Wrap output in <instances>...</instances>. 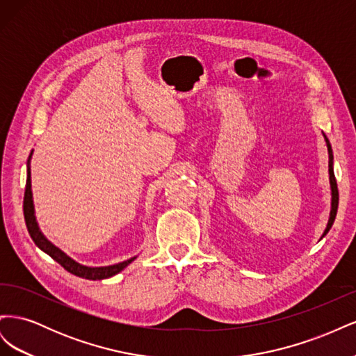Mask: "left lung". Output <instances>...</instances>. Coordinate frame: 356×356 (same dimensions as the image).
<instances>
[{"mask_svg":"<svg viewBox=\"0 0 356 356\" xmlns=\"http://www.w3.org/2000/svg\"><path fill=\"white\" fill-rule=\"evenodd\" d=\"M322 135H324V139H325V144H327V148H328V174H330V188H331V211H330V218H328V222H327V227L324 230V233H322V238L330 232L331 225L334 224V220H336V215H337V208H339V190H337V181H336V175H334V156H332V148H331V144L328 141L327 135L322 132ZM321 238V239H322Z\"/></svg>","mask_w":356,"mask_h":356,"instance_id":"1","label":"left lung"}]
</instances>
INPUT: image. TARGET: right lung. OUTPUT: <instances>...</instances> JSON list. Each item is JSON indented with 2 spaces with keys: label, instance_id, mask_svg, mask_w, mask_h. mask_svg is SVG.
<instances>
[{
  "label": "right lung",
  "instance_id": "1",
  "mask_svg": "<svg viewBox=\"0 0 356 356\" xmlns=\"http://www.w3.org/2000/svg\"><path fill=\"white\" fill-rule=\"evenodd\" d=\"M34 152V149H32ZM32 152L28 159V169H26V187H25V197H24V215H25V222H26V229L29 232V236L34 241V243L40 248L42 252H46L50 255L53 260L58 261L65 270L70 273L80 276L84 279H90V281H101V279L111 277L117 273H120L123 268H126L129 264H131L136 257L129 258L126 261L111 264V266H101V267H90V266H84L80 264L70 255H67L56 245H53L42 232L38 227L37 217H35V209H34V200H32V188H31V168H29V161L32 157Z\"/></svg>",
  "mask_w": 356,
  "mask_h": 356
}]
</instances>
